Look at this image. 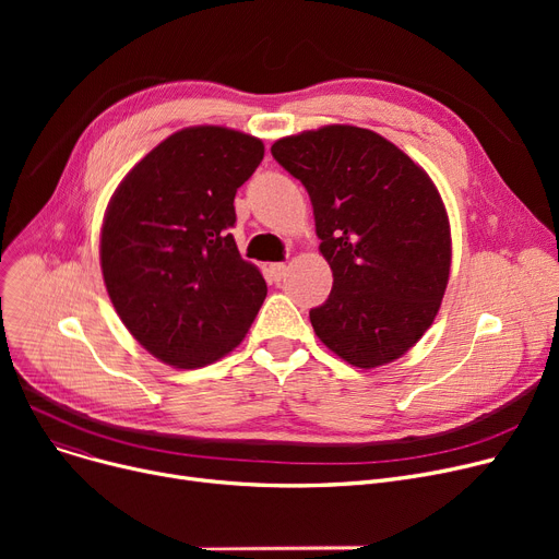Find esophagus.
Returning <instances> with one entry per match:
<instances>
[{
  "instance_id": "1",
  "label": "esophagus",
  "mask_w": 559,
  "mask_h": 559,
  "mask_svg": "<svg viewBox=\"0 0 559 559\" xmlns=\"http://www.w3.org/2000/svg\"><path fill=\"white\" fill-rule=\"evenodd\" d=\"M270 274H272V278H274V281H283V278L287 276V264H285V262H276V264H272V267H270Z\"/></svg>"
}]
</instances>
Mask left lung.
<instances>
[{
    "instance_id": "obj_1",
    "label": "left lung",
    "mask_w": 559,
    "mask_h": 559,
    "mask_svg": "<svg viewBox=\"0 0 559 559\" xmlns=\"http://www.w3.org/2000/svg\"><path fill=\"white\" fill-rule=\"evenodd\" d=\"M272 156L310 194L333 289L310 310L317 337L348 365L401 358L430 329L451 272V226L430 176L369 129L287 135Z\"/></svg>"
}]
</instances>
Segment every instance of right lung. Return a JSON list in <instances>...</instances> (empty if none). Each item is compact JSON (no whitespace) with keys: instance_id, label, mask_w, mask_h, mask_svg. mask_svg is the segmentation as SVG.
<instances>
[{"instance_id":"right-lung-1","label":"right lung","mask_w":559,"mask_h":559,"mask_svg":"<svg viewBox=\"0 0 559 559\" xmlns=\"http://www.w3.org/2000/svg\"><path fill=\"white\" fill-rule=\"evenodd\" d=\"M262 140L226 127L171 133L117 186L99 258L108 297L158 360L205 367L238 346L267 297L228 228Z\"/></svg>"}]
</instances>
